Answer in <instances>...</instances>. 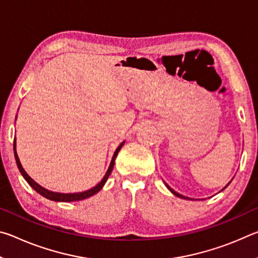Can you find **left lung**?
<instances>
[{
    "mask_svg": "<svg viewBox=\"0 0 258 258\" xmlns=\"http://www.w3.org/2000/svg\"><path fill=\"white\" fill-rule=\"evenodd\" d=\"M229 184H230V182H229ZM229 184H228V185H229ZM165 185H166V186H167V189H168L169 191H171L173 195H175V196H176V197H178V198H183V199H190V198H187V197H184V196H182V195H180V194H177V192H176V191H174V190L172 189V187H171V186H169L168 184H166V183H165ZM228 185H226V186H228ZM226 186H225V187H226ZM225 187H224V189H225Z\"/></svg>",
    "mask_w": 258,
    "mask_h": 258,
    "instance_id": "left-lung-1",
    "label": "left lung"
}]
</instances>
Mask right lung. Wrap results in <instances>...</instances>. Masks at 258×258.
<instances>
[{"label": "right lung", "mask_w": 258, "mask_h": 258, "mask_svg": "<svg viewBox=\"0 0 258 258\" xmlns=\"http://www.w3.org/2000/svg\"><path fill=\"white\" fill-rule=\"evenodd\" d=\"M125 143L121 142L120 145L118 146V148H117L115 154H113L112 156V159H111V163L110 165H109V168L108 171L106 173V175L103 176V178L101 181H100L97 185L93 186L92 189L90 190H86L84 192H76V194H59V192H53V191H49L46 190L45 187L41 186L40 184H37L36 182H35L32 177H30L27 173L25 172V169L23 168V166H21L20 164V160L18 158V155H17V151H16V139H15V143H14V150H15V158H16V163H17V166H18L19 171L21 173V175L24 176V178L26 181L28 182V184L33 187V189L38 192L41 196H43V197H45L46 199H50V200H53V202H63V203H69V202H77V200H83V199H86L91 197V196H93L97 194V192H99L100 190L102 189V186L104 185V183H106V181L108 180L109 175L111 174V171L113 168V165H115V160H116V157L117 155H118L119 150L121 149V147H123V145Z\"/></svg>", "instance_id": "add662e5"}]
</instances>
